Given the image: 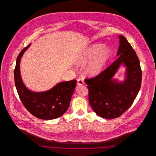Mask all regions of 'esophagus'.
I'll list each match as a JSON object with an SVG mask.
<instances>
[{"mask_svg":"<svg viewBox=\"0 0 156 156\" xmlns=\"http://www.w3.org/2000/svg\"><path fill=\"white\" fill-rule=\"evenodd\" d=\"M77 83L78 85H83L84 84V82H83V79L81 78H79L77 80Z\"/></svg>","mask_w":156,"mask_h":156,"instance_id":"34e87169","label":"esophagus"}]
</instances>
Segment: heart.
Here are the masks:
<instances>
[{"label": "heart", "instance_id": "b5f03b06", "mask_svg": "<svg viewBox=\"0 0 156 156\" xmlns=\"http://www.w3.org/2000/svg\"><path fill=\"white\" fill-rule=\"evenodd\" d=\"M105 48V45L95 44L82 51L76 57L77 64L83 66L94 59L87 68V73L91 76H96L102 72L111 56L109 48Z\"/></svg>", "mask_w": 156, "mask_h": 156}]
</instances>
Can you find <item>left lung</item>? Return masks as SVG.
Masks as SVG:
<instances>
[{"label": "left lung", "instance_id": "8db88e82", "mask_svg": "<svg viewBox=\"0 0 156 156\" xmlns=\"http://www.w3.org/2000/svg\"><path fill=\"white\" fill-rule=\"evenodd\" d=\"M119 39L118 59L97 76L85 79L90 106L105 119L117 118L125 113L133 103L141 87L139 59L126 38L119 36ZM122 63L126 67V78L120 83L112 78Z\"/></svg>", "mask_w": 156, "mask_h": 156}]
</instances>
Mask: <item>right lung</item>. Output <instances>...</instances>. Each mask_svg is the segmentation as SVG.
<instances>
[{"instance_id": "add662e5", "label": "right lung", "mask_w": 156, "mask_h": 156, "mask_svg": "<svg viewBox=\"0 0 156 156\" xmlns=\"http://www.w3.org/2000/svg\"><path fill=\"white\" fill-rule=\"evenodd\" d=\"M29 44L19 54L14 70L15 85L23 105L31 115L44 120L56 119L67 111L74 93L76 80L62 82L53 88L43 92H34L23 83L20 73V61Z\"/></svg>"}]
</instances>
